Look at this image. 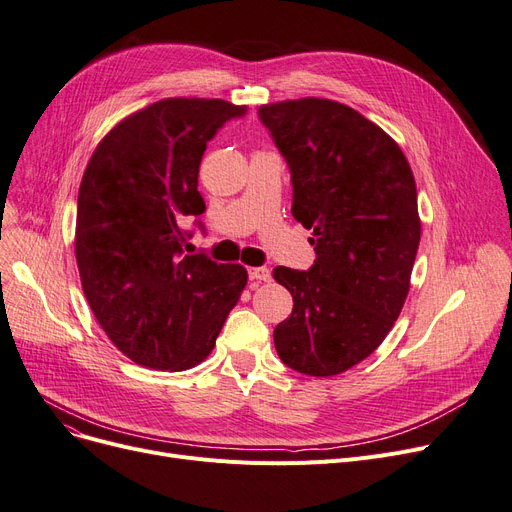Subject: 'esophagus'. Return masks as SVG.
Instances as JSON below:
<instances>
[{
	"label": "esophagus",
	"instance_id": "34e87169",
	"mask_svg": "<svg viewBox=\"0 0 512 512\" xmlns=\"http://www.w3.org/2000/svg\"><path fill=\"white\" fill-rule=\"evenodd\" d=\"M249 276H251V280H257V282L272 280V272L268 268H253V270H249Z\"/></svg>",
	"mask_w": 512,
	"mask_h": 512
}]
</instances>
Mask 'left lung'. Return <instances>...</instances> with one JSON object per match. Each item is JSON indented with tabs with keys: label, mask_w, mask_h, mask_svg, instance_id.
<instances>
[{
	"label": "left lung",
	"mask_w": 512,
	"mask_h": 512,
	"mask_svg": "<svg viewBox=\"0 0 512 512\" xmlns=\"http://www.w3.org/2000/svg\"><path fill=\"white\" fill-rule=\"evenodd\" d=\"M259 119L291 169L293 217L314 230L307 272L276 268L293 314L274 328L280 360L309 376L360 364L393 328L420 242L416 182L402 148L341 102L284 100Z\"/></svg>",
	"instance_id": "obj_1"
}]
</instances>
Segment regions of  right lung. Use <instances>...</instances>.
Instances as JSON below:
<instances>
[{"label":"right lung","mask_w":512,"mask_h":512,"mask_svg":"<svg viewBox=\"0 0 512 512\" xmlns=\"http://www.w3.org/2000/svg\"><path fill=\"white\" fill-rule=\"evenodd\" d=\"M247 113L207 98H165L119 121L85 167L75 255L98 324L131 362L201 364L247 286L238 263L186 255L182 221L205 213L198 167L217 129Z\"/></svg>","instance_id":"add662e5"}]
</instances>
